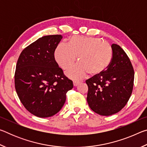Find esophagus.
Instances as JSON below:
<instances>
[{
  "label": "esophagus",
  "mask_w": 147,
  "mask_h": 147,
  "mask_svg": "<svg viewBox=\"0 0 147 147\" xmlns=\"http://www.w3.org/2000/svg\"><path fill=\"white\" fill-rule=\"evenodd\" d=\"M80 83V81H76V80L73 81V84H74V86H77Z\"/></svg>",
  "instance_id": "esophagus-1"
}]
</instances>
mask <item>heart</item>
<instances>
[{
  "label": "heart",
  "instance_id": "b5f03b06",
  "mask_svg": "<svg viewBox=\"0 0 147 147\" xmlns=\"http://www.w3.org/2000/svg\"><path fill=\"white\" fill-rule=\"evenodd\" d=\"M55 59L61 67L67 70L73 65L76 56L79 63L67 72L70 78L79 80L87 73L100 74L107 70L113 59V49L100 38L82 36L70 38L68 45L59 43L55 50Z\"/></svg>",
  "mask_w": 147,
  "mask_h": 147
}]
</instances>
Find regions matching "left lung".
<instances>
[{"label": "left lung", "instance_id": "obj_1", "mask_svg": "<svg viewBox=\"0 0 147 147\" xmlns=\"http://www.w3.org/2000/svg\"><path fill=\"white\" fill-rule=\"evenodd\" d=\"M111 63L104 73L86 81L87 101L94 112L109 116L123 109L132 93L134 70L127 54L116 44L111 45Z\"/></svg>", "mask_w": 147, "mask_h": 147}]
</instances>
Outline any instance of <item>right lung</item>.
I'll list each match as a JSON object with an SVG mask.
<instances>
[{"mask_svg":"<svg viewBox=\"0 0 147 147\" xmlns=\"http://www.w3.org/2000/svg\"><path fill=\"white\" fill-rule=\"evenodd\" d=\"M61 35L39 38L26 47L18 58L15 88L21 103L30 113L49 117L60 110L73 81L63 74L54 58Z\"/></svg>","mask_w":147,"mask_h":147,"instance_id":"right-lung-1","label":"right lung"}]
</instances>
